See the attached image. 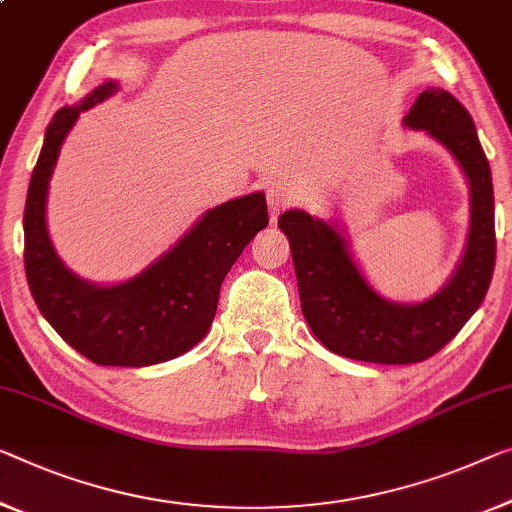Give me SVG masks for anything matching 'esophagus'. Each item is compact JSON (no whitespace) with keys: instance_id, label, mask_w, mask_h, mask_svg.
Segmentation results:
<instances>
[{"instance_id":"34e87169","label":"esophagus","mask_w":512,"mask_h":512,"mask_svg":"<svg viewBox=\"0 0 512 512\" xmlns=\"http://www.w3.org/2000/svg\"><path fill=\"white\" fill-rule=\"evenodd\" d=\"M294 200H296V190L292 188V183L271 181L269 186H266V202H269V211L273 220H276L278 213L285 211Z\"/></svg>"}]
</instances>
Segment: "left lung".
I'll use <instances>...</instances> for the list:
<instances>
[{
	"label": "left lung",
	"mask_w": 512,
	"mask_h": 512,
	"mask_svg": "<svg viewBox=\"0 0 512 512\" xmlns=\"http://www.w3.org/2000/svg\"><path fill=\"white\" fill-rule=\"evenodd\" d=\"M404 126L446 147L469 183V236L457 269L421 303H395L375 292L349 250L338 223L289 209L278 227L289 239L301 310L310 331L333 354L354 361L421 363L451 342L483 303L494 273L492 172L471 114L444 89H427Z\"/></svg>",
	"instance_id": "left-lung-1"
}]
</instances>
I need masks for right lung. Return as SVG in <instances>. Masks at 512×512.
Returning a JSON list of instances; mask_svg holds the SVG:
<instances>
[{"instance_id":"obj_1","label":"right lung","mask_w":512,"mask_h":512,"mask_svg":"<svg viewBox=\"0 0 512 512\" xmlns=\"http://www.w3.org/2000/svg\"><path fill=\"white\" fill-rule=\"evenodd\" d=\"M103 82L78 105L52 117L25 204V271L32 296L75 352L98 365L144 368L193 349L209 333L220 285L243 248L269 225L264 193H250L202 213L190 230L135 278L117 285L82 280L61 262L45 225L50 177L80 112L117 94Z\"/></svg>"}]
</instances>
